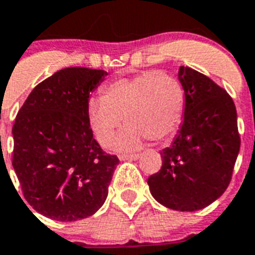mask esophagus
Listing matches in <instances>:
<instances>
[{"mask_svg": "<svg viewBox=\"0 0 255 255\" xmlns=\"http://www.w3.org/2000/svg\"><path fill=\"white\" fill-rule=\"evenodd\" d=\"M140 158V154H119L121 160H136Z\"/></svg>", "mask_w": 255, "mask_h": 255, "instance_id": "esophagus-1", "label": "esophagus"}]
</instances>
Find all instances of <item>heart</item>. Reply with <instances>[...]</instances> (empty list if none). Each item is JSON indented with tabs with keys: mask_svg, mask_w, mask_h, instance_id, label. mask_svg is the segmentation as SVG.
<instances>
[{
	"mask_svg": "<svg viewBox=\"0 0 255 255\" xmlns=\"http://www.w3.org/2000/svg\"><path fill=\"white\" fill-rule=\"evenodd\" d=\"M185 96L180 81L163 71H145L111 81L101 98L88 102V119L96 138L109 145L122 121L128 124L118 145L138 147L145 138L162 142L174 136L180 126Z\"/></svg>",
	"mask_w": 255,
	"mask_h": 255,
	"instance_id": "1",
	"label": "heart"
}]
</instances>
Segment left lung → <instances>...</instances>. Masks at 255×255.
Returning a JSON list of instances; mask_svg holds the SVG:
<instances>
[{"mask_svg":"<svg viewBox=\"0 0 255 255\" xmlns=\"http://www.w3.org/2000/svg\"><path fill=\"white\" fill-rule=\"evenodd\" d=\"M184 121L171 146L160 151L162 167L147 179L163 206L196 211L213 204L230 185L240 150L236 106L206 75L181 66Z\"/></svg>","mask_w":255,"mask_h":255,"instance_id":"1","label":"left lung"}]
</instances>
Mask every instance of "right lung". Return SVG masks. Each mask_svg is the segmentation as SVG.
Wrapping results in <instances>:
<instances>
[{
	"instance_id": "right-lung-1",
	"label": "right lung",
	"mask_w": 255,
	"mask_h": 255,
	"mask_svg": "<svg viewBox=\"0 0 255 255\" xmlns=\"http://www.w3.org/2000/svg\"><path fill=\"white\" fill-rule=\"evenodd\" d=\"M106 75L59 70L33 88L15 118L12 167L25 201L44 217L84 219L108 197L119 159L102 150L88 119L89 95Z\"/></svg>"
}]
</instances>
